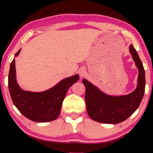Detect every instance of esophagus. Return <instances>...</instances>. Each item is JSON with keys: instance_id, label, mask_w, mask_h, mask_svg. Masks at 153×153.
Wrapping results in <instances>:
<instances>
[{"instance_id": "34e87169", "label": "esophagus", "mask_w": 153, "mask_h": 153, "mask_svg": "<svg viewBox=\"0 0 153 153\" xmlns=\"http://www.w3.org/2000/svg\"><path fill=\"white\" fill-rule=\"evenodd\" d=\"M79 75H80L81 77H85L87 75L86 70L83 68H81L79 71Z\"/></svg>"}]
</instances>
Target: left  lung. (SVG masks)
I'll use <instances>...</instances> for the list:
<instances>
[{"instance_id":"8db88e82","label":"left lung","mask_w":153,"mask_h":153,"mask_svg":"<svg viewBox=\"0 0 153 153\" xmlns=\"http://www.w3.org/2000/svg\"><path fill=\"white\" fill-rule=\"evenodd\" d=\"M129 52L139 70L137 86L131 93L121 96L108 95L86 79H83L88 114L96 122L107 124L123 122L132 115L141 104L145 92V70L133 45L129 46Z\"/></svg>"}]
</instances>
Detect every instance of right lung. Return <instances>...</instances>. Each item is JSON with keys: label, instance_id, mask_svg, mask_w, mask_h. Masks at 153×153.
Segmentation results:
<instances>
[{"label": "right lung", "instance_id": "add662e5", "mask_svg": "<svg viewBox=\"0 0 153 153\" xmlns=\"http://www.w3.org/2000/svg\"><path fill=\"white\" fill-rule=\"evenodd\" d=\"M20 51L21 49L14 57L18 56ZM79 79V74L68 77L53 87L42 92L24 91L16 81L15 58H14L10 63L8 87L14 106L26 118L35 122L45 123L58 118L67 92Z\"/></svg>", "mask_w": 153, "mask_h": 153}]
</instances>
